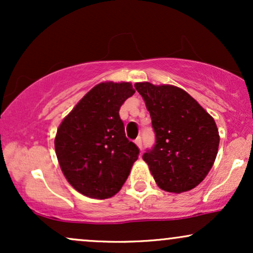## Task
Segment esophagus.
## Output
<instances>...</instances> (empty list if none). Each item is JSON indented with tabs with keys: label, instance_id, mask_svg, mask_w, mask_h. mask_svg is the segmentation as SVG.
Segmentation results:
<instances>
[{
	"label": "esophagus",
	"instance_id": "34e87169",
	"mask_svg": "<svg viewBox=\"0 0 253 253\" xmlns=\"http://www.w3.org/2000/svg\"><path fill=\"white\" fill-rule=\"evenodd\" d=\"M135 144L138 145L139 149L143 150V140H141V136H138V138L135 139Z\"/></svg>",
	"mask_w": 253,
	"mask_h": 253
}]
</instances>
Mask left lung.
<instances>
[{
	"mask_svg": "<svg viewBox=\"0 0 253 253\" xmlns=\"http://www.w3.org/2000/svg\"><path fill=\"white\" fill-rule=\"evenodd\" d=\"M146 103L156 143L143 159L161 189L183 193L199 185L213 167L219 149L214 119L184 90L135 83Z\"/></svg>",
	"mask_w": 253,
	"mask_h": 253,
	"instance_id": "1",
	"label": "left lung"
}]
</instances>
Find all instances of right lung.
Instances as JSON below:
<instances>
[{"label": "right lung", "mask_w": 253, "mask_h": 253, "mask_svg": "<svg viewBox=\"0 0 253 253\" xmlns=\"http://www.w3.org/2000/svg\"><path fill=\"white\" fill-rule=\"evenodd\" d=\"M130 83L94 86L60 124L54 149L69 183L83 195L108 199L126 182L138 146L125 134L120 107L134 94Z\"/></svg>", "instance_id": "1"}]
</instances>
